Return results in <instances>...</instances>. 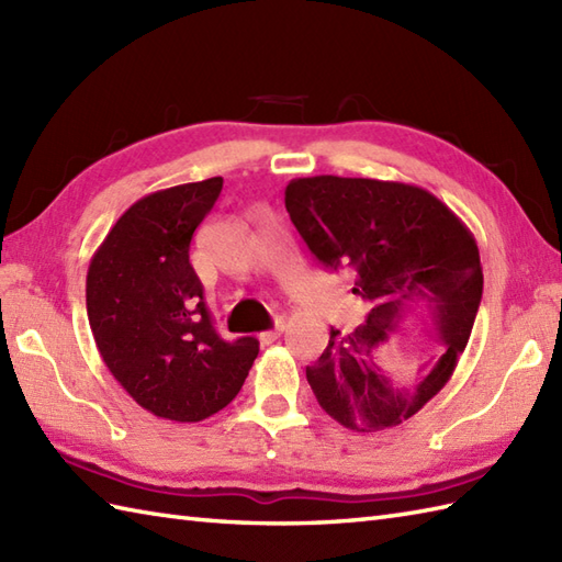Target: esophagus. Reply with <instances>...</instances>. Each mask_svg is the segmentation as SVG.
<instances>
[{"instance_id": "obj_1", "label": "esophagus", "mask_w": 562, "mask_h": 562, "mask_svg": "<svg viewBox=\"0 0 562 562\" xmlns=\"http://www.w3.org/2000/svg\"><path fill=\"white\" fill-rule=\"evenodd\" d=\"M282 330H284V321H282V318H278V321H274V326H272L270 330L260 333L258 340H260L262 345H270V342H274V340L280 338V333H282Z\"/></svg>"}]
</instances>
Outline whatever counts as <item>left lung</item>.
<instances>
[{"label":"left lung","mask_w":562,"mask_h":562,"mask_svg":"<svg viewBox=\"0 0 562 562\" xmlns=\"http://www.w3.org/2000/svg\"><path fill=\"white\" fill-rule=\"evenodd\" d=\"M284 207L321 266L348 270L369 304L362 326L330 338L306 381L321 408L355 432L408 420L451 379L483 296L475 238L425 188L376 178H294ZM411 305L427 307L442 350L411 382L375 362Z\"/></svg>","instance_id":"8db88e82"}]
</instances>
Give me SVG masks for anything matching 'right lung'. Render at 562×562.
Masks as SVG:
<instances>
[{
  "label": "right lung",
  "instance_id": "obj_1",
  "mask_svg": "<svg viewBox=\"0 0 562 562\" xmlns=\"http://www.w3.org/2000/svg\"><path fill=\"white\" fill-rule=\"evenodd\" d=\"M222 176L145 195L113 224L87 274V314L117 384L164 420L200 423L226 408L258 340L214 330L190 241L222 193Z\"/></svg>",
  "mask_w": 562,
  "mask_h": 562
}]
</instances>
